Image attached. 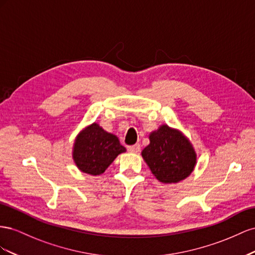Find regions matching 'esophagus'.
Masks as SVG:
<instances>
[{"instance_id":"esophagus-1","label":"esophagus","mask_w":255,"mask_h":255,"mask_svg":"<svg viewBox=\"0 0 255 255\" xmlns=\"http://www.w3.org/2000/svg\"><path fill=\"white\" fill-rule=\"evenodd\" d=\"M127 149H128V151H130V152H137V151H140L141 146H140V144L129 145V146H127Z\"/></svg>"}]
</instances>
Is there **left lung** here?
<instances>
[{"instance_id":"left-lung-1","label":"left lung","mask_w":255,"mask_h":255,"mask_svg":"<svg viewBox=\"0 0 255 255\" xmlns=\"http://www.w3.org/2000/svg\"><path fill=\"white\" fill-rule=\"evenodd\" d=\"M142 157L156 178L164 184L178 183L190 175L196 162L192 145L177 130L166 125L149 135Z\"/></svg>"}]
</instances>
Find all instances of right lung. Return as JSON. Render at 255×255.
<instances>
[{
  "mask_svg": "<svg viewBox=\"0 0 255 255\" xmlns=\"http://www.w3.org/2000/svg\"><path fill=\"white\" fill-rule=\"evenodd\" d=\"M126 148L118 136L93 124L80 133L75 142L74 159L78 168L91 175H100Z\"/></svg>",
  "mask_w": 255,
  "mask_h": 255,
  "instance_id": "1",
  "label": "right lung"
}]
</instances>
